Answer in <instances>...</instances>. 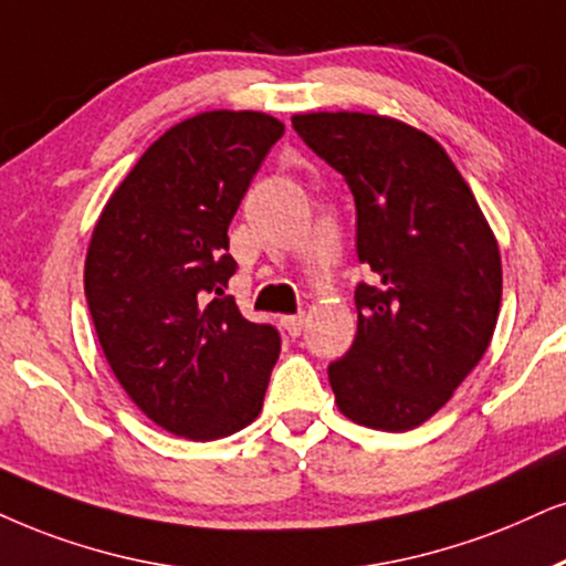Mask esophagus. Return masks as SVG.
<instances>
[{"label": "esophagus", "instance_id": "34e87169", "mask_svg": "<svg viewBox=\"0 0 566 566\" xmlns=\"http://www.w3.org/2000/svg\"><path fill=\"white\" fill-rule=\"evenodd\" d=\"M282 326L287 328L290 336H300V332H303V326H305V316L303 313H297V316H284Z\"/></svg>", "mask_w": 566, "mask_h": 566}]
</instances>
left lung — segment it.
Returning a JSON list of instances; mask_svg holds the SVG:
<instances>
[{
	"mask_svg": "<svg viewBox=\"0 0 566 566\" xmlns=\"http://www.w3.org/2000/svg\"><path fill=\"white\" fill-rule=\"evenodd\" d=\"M300 138L355 196L357 334L328 366L339 412L376 431L426 423L468 378L496 328L502 253L439 140L395 117L305 112Z\"/></svg>",
	"mask_w": 566,
	"mask_h": 566,
	"instance_id": "left-lung-1",
	"label": "left lung"
}]
</instances>
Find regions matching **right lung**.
Here are the masks:
<instances>
[{"label":"right lung","mask_w":566,"mask_h":566,"mask_svg":"<svg viewBox=\"0 0 566 566\" xmlns=\"http://www.w3.org/2000/svg\"><path fill=\"white\" fill-rule=\"evenodd\" d=\"M284 125L213 109L154 140L106 200L85 297L112 374L164 431L213 441L259 418L282 339L224 287L230 221Z\"/></svg>","instance_id":"obj_1"}]
</instances>
